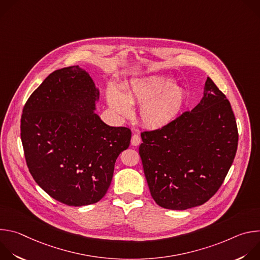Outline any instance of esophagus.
I'll use <instances>...</instances> for the list:
<instances>
[{
    "label": "esophagus",
    "instance_id": "34e87169",
    "mask_svg": "<svg viewBox=\"0 0 260 260\" xmlns=\"http://www.w3.org/2000/svg\"><path fill=\"white\" fill-rule=\"evenodd\" d=\"M131 143H132L133 146H138V145L141 143V138H140V136L137 135V134L133 135L132 140H131Z\"/></svg>",
    "mask_w": 260,
    "mask_h": 260
}]
</instances>
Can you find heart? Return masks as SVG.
Returning a JSON list of instances; mask_svg holds the SVG:
<instances>
[{
    "label": "heart",
    "mask_w": 260,
    "mask_h": 260,
    "mask_svg": "<svg viewBox=\"0 0 260 260\" xmlns=\"http://www.w3.org/2000/svg\"><path fill=\"white\" fill-rule=\"evenodd\" d=\"M173 82L172 77L164 75L136 79L124 89V96L116 89H110L108 103L121 117L132 115L131 105H141L139 116L142 123L150 128H160L179 115L186 100L185 89Z\"/></svg>",
    "instance_id": "b5f03b06"
}]
</instances>
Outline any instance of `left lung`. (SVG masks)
<instances>
[{"instance_id": "left-lung-1", "label": "left lung", "mask_w": 260, "mask_h": 260, "mask_svg": "<svg viewBox=\"0 0 260 260\" xmlns=\"http://www.w3.org/2000/svg\"><path fill=\"white\" fill-rule=\"evenodd\" d=\"M141 137L139 154L151 197L170 210L208 202L223 183L239 141L231 103L210 78L191 111Z\"/></svg>"}]
</instances>
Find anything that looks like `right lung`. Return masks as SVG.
I'll list each match as a JSON object with an SVG mask.
<instances>
[{
  "instance_id": "1",
  "label": "right lung",
  "mask_w": 260,
  "mask_h": 260,
  "mask_svg": "<svg viewBox=\"0 0 260 260\" xmlns=\"http://www.w3.org/2000/svg\"><path fill=\"white\" fill-rule=\"evenodd\" d=\"M100 91L79 66L54 71L26 101L20 137L36 183L73 207L98 203L112 181L115 161L129 146L127 127L94 113Z\"/></svg>"
}]
</instances>
